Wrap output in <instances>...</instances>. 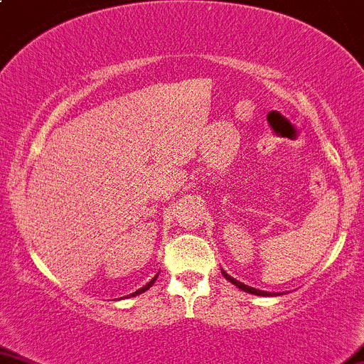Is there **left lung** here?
Instances as JSON below:
<instances>
[{
	"label": "left lung",
	"instance_id": "1",
	"mask_svg": "<svg viewBox=\"0 0 364 364\" xmlns=\"http://www.w3.org/2000/svg\"><path fill=\"white\" fill-rule=\"evenodd\" d=\"M220 273H223L224 275V279L226 280H230L231 284H233V286H237L238 289H242V291H245V293H250V294H256V296H275L273 293H266V291H259V289H256V287H250V286H245V284H242L240 282V280H237V279H233V277L230 275V273H226L224 272V269H220ZM277 296H280L279 293H277Z\"/></svg>",
	"mask_w": 364,
	"mask_h": 364
}]
</instances>
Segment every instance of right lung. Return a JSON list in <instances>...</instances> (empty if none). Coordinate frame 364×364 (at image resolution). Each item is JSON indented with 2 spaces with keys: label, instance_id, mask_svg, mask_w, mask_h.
<instances>
[{
  "label": "right lung",
  "instance_id": "1",
  "mask_svg": "<svg viewBox=\"0 0 364 364\" xmlns=\"http://www.w3.org/2000/svg\"><path fill=\"white\" fill-rule=\"evenodd\" d=\"M156 279H157V275L154 277V279H152V280H151V282H147V284H145V286H144V287H141V289L134 291V293H133V294H129V296H136V294H141V293H145V291H147V289H151V287H152V284H154V282H156ZM124 298H126V296H124Z\"/></svg>",
  "mask_w": 364,
  "mask_h": 364
}]
</instances>
